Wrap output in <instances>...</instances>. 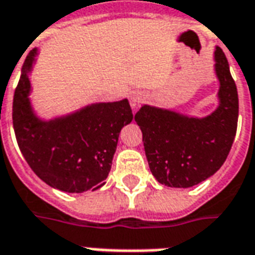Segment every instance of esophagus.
Wrapping results in <instances>:
<instances>
[{
    "label": "esophagus",
    "instance_id": "esophagus-1",
    "mask_svg": "<svg viewBox=\"0 0 255 255\" xmlns=\"http://www.w3.org/2000/svg\"><path fill=\"white\" fill-rule=\"evenodd\" d=\"M146 100V97H144L142 93H132V94L129 95V104L132 106V109H136L138 106H140Z\"/></svg>",
    "mask_w": 255,
    "mask_h": 255
}]
</instances>
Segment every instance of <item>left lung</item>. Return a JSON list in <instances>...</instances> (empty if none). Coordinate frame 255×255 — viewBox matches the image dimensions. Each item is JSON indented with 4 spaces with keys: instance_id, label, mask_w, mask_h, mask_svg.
<instances>
[{
    "instance_id": "obj_1",
    "label": "left lung",
    "mask_w": 255,
    "mask_h": 255,
    "mask_svg": "<svg viewBox=\"0 0 255 255\" xmlns=\"http://www.w3.org/2000/svg\"><path fill=\"white\" fill-rule=\"evenodd\" d=\"M216 73L220 106L205 119L142 106L135 122L143 136L153 176L168 187H192L219 171L227 160L238 127L239 100L224 52L217 47Z\"/></svg>"
}]
</instances>
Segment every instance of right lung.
I'll return each instance as SVG.
<instances>
[{"label":"right lung","mask_w":255,"mask_h":255,"mask_svg":"<svg viewBox=\"0 0 255 255\" xmlns=\"http://www.w3.org/2000/svg\"><path fill=\"white\" fill-rule=\"evenodd\" d=\"M35 50L27 56L13 97V128L21 154L35 175L65 192L97 190L105 184L119 133L132 122L128 100L94 104L71 116L41 122L28 101Z\"/></svg>","instance_id":"add662e5"}]
</instances>
